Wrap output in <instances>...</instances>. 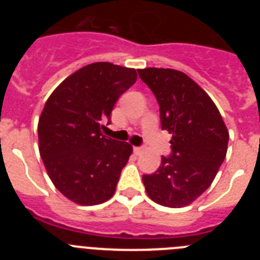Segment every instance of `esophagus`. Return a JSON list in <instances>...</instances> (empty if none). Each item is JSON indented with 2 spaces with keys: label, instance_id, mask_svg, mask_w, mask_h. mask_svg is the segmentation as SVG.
Masks as SVG:
<instances>
[{
  "label": "esophagus",
  "instance_id": "obj_1",
  "mask_svg": "<svg viewBox=\"0 0 260 260\" xmlns=\"http://www.w3.org/2000/svg\"><path fill=\"white\" fill-rule=\"evenodd\" d=\"M134 152L137 153V155H141V153L143 152V147H134Z\"/></svg>",
  "mask_w": 260,
  "mask_h": 260
}]
</instances>
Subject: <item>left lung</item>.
I'll return each instance as SVG.
<instances>
[{
    "label": "left lung",
    "mask_w": 260,
    "mask_h": 260,
    "mask_svg": "<svg viewBox=\"0 0 260 260\" xmlns=\"http://www.w3.org/2000/svg\"><path fill=\"white\" fill-rule=\"evenodd\" d=\"M160 107L161 128L172 134L169 156L152 174H144L155 203L180 208L210 187L224 161L229 133L210 96L185 73L173 69L138 70Z\"/></svg>",
    "instance_id": "obj_1"
}]
</instances>
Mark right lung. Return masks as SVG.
I'll list each match as a JSON object with an SVG mask.
<instances>
[{"instance_id":"right-lung-1","label":"right lung","mask_w":260,"mask_h":260,"mask_svg":"<svg viewBox=\"0 0 260 260\" xmlns=\"http://www.w3.org/2000/svg\"><path fill=\"white\" fill-rule=\"evenodd\" d=\"M137 82L135 69L95 62L75 71L52 92L39 119V151L58 191L82 206L114 194L133 152L127 142L102 134L118 98Z\"/></svg>"}]
</instances>
